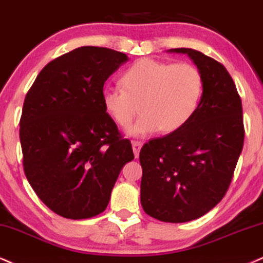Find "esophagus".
<instances>
[{
    "label": "esophagus",
    "instance_id": "1",
    "mask_svg": "<svg viewBox=\"0 0 263 263\" xmlns=\"http://www.w3.org/2000/svg\"><path fill=\"white\" fill-rule=\"evenodd\" d=\"M133 151H134V155H135V157H139V152H140V150H141V147H142V144H144V142L142 141H139V140H133Z\"/></svg>",
    "mask_w": 263,
    "mask_h": 263
}]
</instances>
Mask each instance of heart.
Returning <instances> with one entry per match:
<instances>
[{
  "label": "heart",
  "mask_w": 263,
  "mask_h": 263,
  "mask_svg": "<svg viewBox=\"0 0 263 263\" xmlns=\"http://www.w3.org/2000/svg\"><path fill=\"white\" fill-rule=\"evenodd\" d=\"M123 86H107L102 91L106 111L121 128L130 125L133 135L161 130L170 134L185 125L194 116L203 91L200 69L193 63H168L141 58L123 73Z\"/></svg>",
  "instance_id": "b5f03b06"
}]
</instances>
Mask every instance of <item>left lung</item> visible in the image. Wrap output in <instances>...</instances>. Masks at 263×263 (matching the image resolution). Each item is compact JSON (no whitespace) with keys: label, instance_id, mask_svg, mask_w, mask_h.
<instances>
[{"label":"left lung","instance_id":"obj_1","mask_svg":"<svg viewBox=\"0 0 263 263\" xmlns=\"http://www.w3.org/2000/svg\"><path fill=\"white\" fill-rule=\"evenodd\" d=\"M170 51L194 61L202 74L203 91L185 125L142 146L140 200L148 216L184 223L203 216L224 197L245 129L240 95L226 67L193 48Z\"/></svg>","mask_w":263,"mask_h":263}]
</instances>
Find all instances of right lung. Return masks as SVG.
<instances>
[{
  "label": "right lung",
  "instance_id": "right-lung-1",
  "mask_svg": "<svg viewBox=\"0 0 263 263\" xmlns=\"http://www.w3.org/2000/svg\"><path fill=\"white\" fill-rule=\"evenodd\" d=\"M126 61L111 48L78 47L42 68L25 96L19 122L25 177L64 218L103 212L119 172L134 160L102 100L105 82Z\"/></svg>",
  "mask_w": 263,
  "mask_h": 263
}]
</instances>
